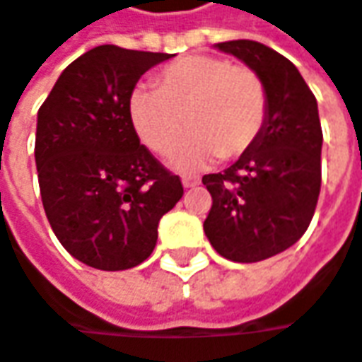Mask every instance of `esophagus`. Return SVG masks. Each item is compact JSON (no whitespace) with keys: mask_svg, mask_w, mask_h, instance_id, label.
Returning a JSON list of instances; mask_svg holds the SVG:
<instances>
[{"mask_svg":"<svg viewBox=\"0 0 362 362\" xmlns=\"http://www.w3.org/2000/svg\"><path fill=\"white\" fill-rule=\"evenodd\" d=\"M201 184V180L197 178V176H184L182 178V186L184 188H194V186H199Z\"/></svg>","mask_w":362,"mask_h":362,"instance_id":"obj_1","label":"esophagus"}]
</instances>
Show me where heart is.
I'll return each instance as SVG.
<instances>
[{
  "label": "heart",
  "mask_w": 362,
  "mask_h": 362,
  "mask_svg": "<svg viewBox=\"0 0 362 362\" xmlns=\"http://www.w3.org/2000/svg\"><path fill=\"white\" fill-rule=\"evenodd\" d=\"M158 90L137 86L129 96V117L143 145L170 153L176 170H199L223 156L235 158L256 141L266 117L260 77L247 67L211 54L174 61L156 79Z\"/></svg>",
  "instance_id": "obj_1"
}]
</instances>
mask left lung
Here are the masks:
<instances>
[{
  "label": "left lung",
  "instance_id": "obj_1",
  "mask_svg": "<svg viewBox=\"0 0 362 362\" xmlns=\"http://www.w3.org/2000/svg\"><path fill=\"white\" fill-rule=\"evenodd\" d=\"M215 49L238 57L260 77L266 117L240 160L202 176L213 197L202 227L223 258L260 262L295 244L313 217L324 143L317 102L299 69L264 45L229 40Z\"/></svg>",
  "mask_w": 362,
  "mask_h": 362
}]
</instances>
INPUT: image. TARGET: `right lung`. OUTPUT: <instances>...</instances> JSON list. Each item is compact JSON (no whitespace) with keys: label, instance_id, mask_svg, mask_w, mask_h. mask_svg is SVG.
Masks as SVG:
<instances>
[{"label":"right lung","instance_id":"right-lung-1","mask_svg":"<svg viewBox=\"0 0 362 362\" xmlns=\"http://www.w3.org/2000/svg\"><path fill=\"white\" fill-rule=\"evenodd\" d=\"M170 57L96 47L63 69L38 110L34 160L47 219L75 260L98 270L147 260L160 219L184 194L129 117L141 75Z\"/></svg>","mask_w":362,"mask_h":362}]
</instances>
